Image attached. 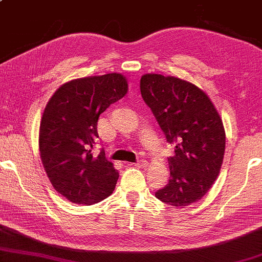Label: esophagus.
Listing matches in <instances>:
<instances>
[{"label": "esophagus", "mask_w": 262, "mask_h": 262, "mask_svg": "<svg viewBox=\"0 0 262 262\" xmlns=\"http://www.w3.org/2000/svg\"><path fill=\"white\" fill-rule=\"evenodd\" d=\"M134 165H135V166H139V167H146L147 165H148V163H147L145 159H141V160H139L138 163L134 164Z\"/></svg>", "instance_id": "1"}]
</instances>
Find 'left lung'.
<instances>
[{
  "label": "left lung",
  "instance_id": "obj_1",
  "mask_svg": "<svg viewBox=\"0 0 262 262\" xmlns=\"http://www.w3.org/2000/svg\"><path fill=\"white\" fill-rule=\"evenodd\" d=\"M143 101L152 110L174 154L167 158L168 184L156 197L187 206L208 192L220 174L226 130L216 106L203 90L178 77L146 73L140 80Z\"/></svg>",
  "mask_w": 262,
  "mask_h": 262
}]
</instances>
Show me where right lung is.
<instances>
[{
	"label": "right lung",
	"instance_id": "1",
	"mask_svg": "<svg viewBox=\"0 0 262 262\" xmlns=\"http://www.w3.org/2000/svg\"><path fill=\"white\" fill-rule=\"evenodd\" d=\"M122 73L84 77L62 84L47 102L39 129L41 163L54 190L75 204H95L113 193L119 172L97 157L98 117L127 94Z\"/></svg>",
	"mask_w": 262,
	"mask_h": 262
}]
</instances>
